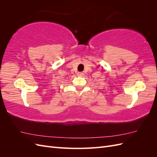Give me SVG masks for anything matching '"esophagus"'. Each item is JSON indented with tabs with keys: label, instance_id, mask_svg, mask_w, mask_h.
Returning a JSON list of instances; mask_svg holds the SVG:
<instances>
[{
	"label": "esophagus",
	"instance_id": "34e87169",
	"mask_svg": "<svg viewBox=\"0 0 157 157\" xmlns=\"http://www.w3.org/2000/svg\"><path fill=\"white\" fill-rule=\"evenodd\" d=\"M77 75L78 76V77H84V73L82 72H78L77 73Z\"/></svg>",
	"mask_w": 157,
	"mask_h": 157
}]
</instances>
